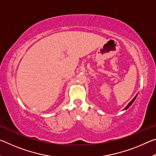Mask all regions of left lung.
Masks as SVG:
<instances>
[{"label": "left lung", "instance_id": "8db88e82", "mask_svg": "<svg viewBox=\"0 0 156 156\" xmlns=\"http://www.w3.org/2000/svg\"><path fill=\"white\" fill-rule=\"evenodd\" d=\"M136 96H137V95H136V96H135V97H134L133 98V100H131V101L130 102H129V103L127 105V106H126L125 108V109H128V108L129 107H130L131 106V105H132V103H133V102H134V100H135V99H136Z\"/></svg>", "mask_w": 156, "mask_h": 156}]
</instances>
